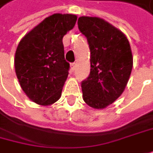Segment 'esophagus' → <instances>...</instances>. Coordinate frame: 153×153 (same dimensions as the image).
<instances>
[{"mask_svg":"<svg viewBox=\"0 0 153 153\" xmlns=\"http://www.w3.org/2000/svg\"><path fill=\"white\" fill-rule=\"evenodd\" d=\"M75 69H76V63H72L71 65V71H74Z\"/></svg>","mask_w":153,"mask_h":153,"instance_id":"1","label":"esophagus"}]
</instances>
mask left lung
I'll return each mask as SVG.
<instances>
[{"label": "left lung", "instance_id": "1", "mask_svg": "<svg viewBox=\"0 0 153 153\" xmlns=\"http://www.w3.org/2000/svg\"><path fill=\"white\" fill-rule=\"evenodd\" d=\"M90 50V73L81 86L89 107L102 109L123 93L133 68V55L125 34L97 17L82 16L77 21Z\"/></svg>", "mask_w": 153, "mask_h": 153}]
</instances>
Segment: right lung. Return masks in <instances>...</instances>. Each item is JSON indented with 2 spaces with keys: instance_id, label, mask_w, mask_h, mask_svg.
<instances>
[{
  "instance_id": "add662e5",
  "label": "right lung",
  "mask_w": 153,
  "mask_h": 153,
  "mask_svg": "<svg viewBox=\"0 0 153 153\" xmlns=\"http://www.w3.org/2000/svg\"><path fill=\"white\" fill-rule=\"evenodd\" d=\"M75 14L54 13L19 41L14 67L20 87L33 102L48 106L60 98L69 75L63 38L76 21Z\"/></svg>"
}]
</instances>
